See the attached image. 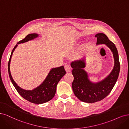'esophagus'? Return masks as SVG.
<instances>
[{"mask_svg":"<svg viewBox=\"0 0 129 129\" xmlns=\"http://www.w3.org/2000/svg\"><path fill=\"white\" fill-rule=\"evenodd\" d=\"M65 70L67 73H69L71 71V68L70 66L68 65H66L65 66Z\"/></svg>","mask_w":129,"mask_h":129,"instance_id":"esophagus-1","label":"esophagus"}]
</instances>
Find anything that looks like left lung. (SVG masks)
Masks as SVG:
<instances>
[{"instance_id":"left-lung-1","label":"left lung","mask_w":129,"mask_h":129,"mask_svg":"<svg viewBox=\"0 0 129 129\" xmlns=\"http://www.w3.org/2000/svg\"><path fill=\"white\" fill-rule=\"evenodd\" d=\"M95 36L97 38V45L105 44L111 50L114 58V66L106 78L95 83L89 80L88 73L84 70L86 67L84 58L71 63L74 77L72 84L74 94L80 101L86 103L100 101L108 96L116 84L120 71L118 53L115 45L103 33H98Z\"/></svg>"}]
</instances>
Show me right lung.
<instances>
[{
    "label": "right lung",
    "mask_w": 129,
    "mask_h": 129,
    "mask_svg": "<svg viewBox=\"0 0 129 129\" xmlns=\"http://www.w3.org/2000/svg\"><path fill=\"white\" fill-rule=\"evenodd\" d=\"M39 35L35 33L28 34L24 39L17 43L11 52L9 64H8V70H9L11 81L21 96L31 103L35 104H42L51 100L55 96L58 83L66 74L64 66H61L58 68H52L42 84L33 90L23 89L18 86L12 78L10 71V63L12 56L15 48L18 47V44L28 42L29 41L36 38Z\"/></svg>",
    "instance_id": "add662e5"
}]
</instances>
